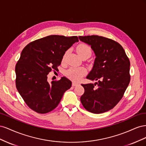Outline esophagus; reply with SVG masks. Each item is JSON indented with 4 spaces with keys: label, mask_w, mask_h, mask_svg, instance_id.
<instances>
[{
    "label": "esophagus",
    "mask_w": 146,
    "mask_h": 146,
    "mask_svg": "<svg viewBox=\"0 0 146 146\" xmlns=\"http://www.w3.org/2000/svg\"><path fill=\"white\" fill-rule=\"evenodd\" d=\"M78 83H77V82H72V86H76L78 85Z\"/></svg>",
    "instance_id": "34e87169"
}]
</instances>
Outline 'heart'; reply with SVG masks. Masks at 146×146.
<instances>
[{"label":"heart","mask_w":146,"mask_h":146,"mask_svg":"<svg viewBox=\"0 0 146 146\" xmlns=\"http://www.w3.org/2000/svg\"><path fill=\"white\" fill-rule=\"evenodd\" d=\"M77 51L82 58L85 56L89 57L92 54L91 48L86 44L82 43L77 47ZM67 52H66L63 56L62 61L64 62L66 59ZM86 74V69L83 67H72L66 71V76L70 79L74 81H78Z\"/></svg>","instance_id":"obj_1"}]
</instances>
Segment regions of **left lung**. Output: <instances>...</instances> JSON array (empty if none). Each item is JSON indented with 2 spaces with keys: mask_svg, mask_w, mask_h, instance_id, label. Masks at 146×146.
<instances>
[{
  "mask_svg": "<svg viewBox=\"0 0 146 146\" xmlns=\"http://www.w3.org/2000/svg\"><path fill=\"white\" fill-rule=\"evenodd\" d=\"M91 46L96 58L86 78L98 82L82 84L85 92L80 101L86 110L100 114L113 108L121 100L130 81V60L122 46L98 35L79 36Z\"/></svg>",
  "mask_w": 146,
  "mask_h": 146,
  "instance_id": "1",
  "label": "left lung"
}]
</instances>
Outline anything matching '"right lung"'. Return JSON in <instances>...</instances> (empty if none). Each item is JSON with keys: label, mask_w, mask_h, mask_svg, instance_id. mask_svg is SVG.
<instances>
[{"label": "right lung", "mask_w": 146, "mask_h": 146, "mask_svg": "<svg viewBox=\"0 0 146 146\" xmlns=\"http://www.w3.org/2000/svg\"><path fill=\"white\" fill-rule=\"evenodd\" d=\"M78 41L76 36L50 35L24 48L15 67L16 86L30 109L41 114L52 111L71 87V81L64 77L49 83L47 75L58 70L66 51Z\"/></svg>", "instance_id": "obj_1"}]
</instances>
